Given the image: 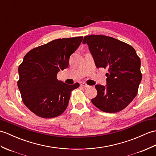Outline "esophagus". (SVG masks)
<instances>
[{"label": "esophagus", "instance_id": "esophagus-1", "mask_svg": "<svg viewBox=\"0 0 156 156\" xmlns=\"http://www.w3.org/2000/svg\"><path fill=\"white\" fill-rule=\"evenodd\" d=\"M80 86L84 87V88H89V87H90V86L87 84L86 83H85V82H81L80 83Z\"/></svg>", "mask_w": 156, "mask_h": 156}]
</instances>
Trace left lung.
Here are the masks:
<instances>
[{"label": "left lung", "mask_w": 156, "mask_h": 156, "mask_svg": "<svg viewBox=\"0 0 156 156\" xmlns=\"http://www.w3.org/2000/svg\"><path fill=\"white\" fill-rule=\"evenodd\" d=\"M97 68L108 69L107 85H96L97 96L91 100L99 110L115 113L127 107L136 96L142 80L141 62L135 49L128 44L104 35L86 36Z\"/></svg>", "instance_id": "obj_1"}]
</instances>
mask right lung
I'll return each mask as SVG.
<instances>
[{
	"label": "right lung",
	"instance_id": "add662e5",
	"mask_svg": "<svg viewBox=\"0 0 156 156\" xmlns=\"http://www.w3.org/2000/svg\"><path fill=\"white\" fill-rule=\"evenodd\" d=\"M82 37L59 38L30 50L19 66L17 82L22 100L39 117L52 118L66 109L72 90L80 84H65L57 79L68 68L69 58L80 44Z\"/></svg>",
	"mask_w": 156,
	"mask_h": 156
}]
</instances>
